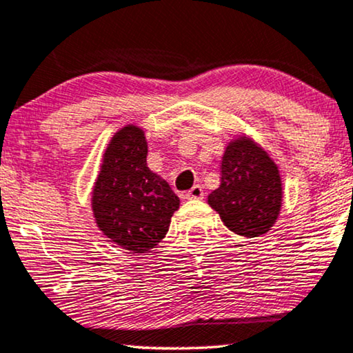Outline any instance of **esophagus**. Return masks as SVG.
<instances>
[{
  "mask_svg": "<svg viewBox=\"0 0 353 353\" xmlns=\"http://www.w3.org/2000/svg\"><path fill=\"white\" fill-rule=\"evenodd\" d=\"M203 189H201V185H194L190 190L185 192V199L189 200H201L203 199Z\"/></svg>",
  "mask_w": 353,
  "mask_h": 353,
  "instance_id": "1",
  "label": "esophagus"
}]
</instances>
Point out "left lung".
<instances>
[{
  "label": "left lung",
  "instance_id": "obj_1",
  "mask_svg": "<svg viewBox=\"0 0 353 353\" xmlns=\"http://www.w3.org/2000/svg\"><path fill=\"white\" fill-rule=\"evenodd\" d=\"M281 185L278 166L265 150L241 137L225 148L221 184L208 195V203L232 232L258 237L278 219L283 201Z\"/></svg>",
  "mask_w": 353,
  "mask_h": 353
}]
</instances>
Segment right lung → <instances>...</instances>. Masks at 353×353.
Wrapping results in <instances>:
<instances>
[{
    "label": "right lung",
    "mask_w": 353,
    "mask_h": 353,
    "mask_svg": "<svg viewBox=\"0 0 353 353\" xmlns=\"http://www.w3.org/2000/svg\"><path fill=\"white\" fill-rule=\"evenodd\" d=\"M147 140L137 125H125L108 145L92 195L100 231L134 253H147L166 236L177 196L147 166Z\"/></svg>",
    "instance_id": "right-lung-1"
}]
</instances>
